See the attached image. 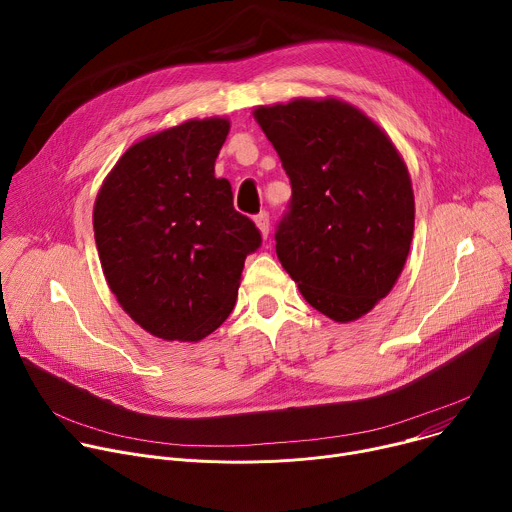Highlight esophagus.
<instances>
[{
    "instance_id": "obj_1",
    "label": "esophagus",
    "mask_w": 512,
    "mask_h": 512,
    "mask_svg": "<svg viewBox=\"0 0 512 512\" xmlns=\"http://www.w3.org/2000/svg\"><path fill=\"white\" fill-rule=\"evenodd\" d=\"M255 225H257V229H259L261 237L267 239V235H269V214H267L265 210L255 216Z\"/></svg>"
}]
</instances>
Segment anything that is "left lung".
<instances>
[{
  "mask_svg": "<svg viewBox=\"0 0 512 512\" xmlns=\"http://www.w3.org/2000/svg\"><path fill=\"white\" fill-rule=\"evenodd\" d=\"M253 117L291 182L275 233L281 267L330 320L362 318L409 255L415 198L403 156L367 113L334 97L259 105Z\"/></svg>",
  "mask_w": 512,
  "mask_h": 512,
  "instance_id": "obj_1",
  "label": "left lung"
}]
</instances>
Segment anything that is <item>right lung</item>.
Masks as SVG:
<instances>
[{"mask_svg":"<svg viewBox=\"0 0 512 512\" xmlns=\"http://www.w3.org/2000/svg\"><path fill=\"white\" fill-rule=\"evenodd\" d=\"M227 117L188 119L141 137L103 180L93 208L109 289L145 332L198 342L235 308L245 259L261 245L214 162Z\"/></svg>","mask_w":512,"mask_h":512,"instance_id":"right-lung-1","label":"right lung"}]
</instances>
